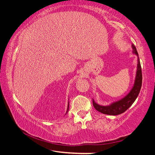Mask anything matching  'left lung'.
<instances>
[{"instance_id": "left-lung-1", "label": "left lung", "mask_w": 155, "mask_h": 155, "mask_svg": "<svg viewBox=\"0 0 155 155\" xmlns=\"http://www.w3.org/2000/svg\"><path fill=\"white\" fill-rule=\"evenodd\" d=\"M132 49L133 54H135L137 57V71H136V75L133 87L131 88L129 92L124 97H123L122 98L119 100V101L113 102V103L107 104V105H101V104L95 102L94 99H92L94 108L98 111L102 113V114L111 115L121 114L127 111L134 103L136 98H137L141 87V84H142V74H141V64L137 49H136L134 45H132Z\"/></svg>"}]
</instances>
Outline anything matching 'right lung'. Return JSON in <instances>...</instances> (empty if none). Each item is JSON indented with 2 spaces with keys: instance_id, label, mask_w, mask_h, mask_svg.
<instances>
[{
  "instance_id": "1",
  "label": "right lung",
  "mask_w": 155,
  "mask_h": 155,
  "mask_svg": "<svg viewBox=\"0 0 155 155\" xmlns=\"http://www.w3.org/2000/svg\"><path fill=\"white\" fill-rule=\"evenodd\" d=\"M68 110H69V101H68V108H67V111H66V113H65V114H67L68 113Z\"/></svg>"
}]
</instances>
